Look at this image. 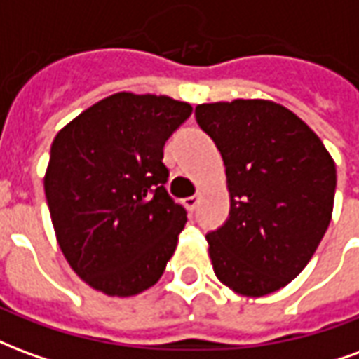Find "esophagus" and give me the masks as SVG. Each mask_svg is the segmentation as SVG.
Masks as SVG:
<instances>
[{"mask_svg":"<svg viewBox=\"0 0 359 359\" xmlns=\"http://www.w3.org/2000/svg\"><path fill=\"white\" fill-rule=\"evenodd\" d=\"M196 205H198V196H188V198H184V208L188 211H194Z\"/></svg>","mask_w":359,"mask_h":359,"instance_id":"obj_1","label":"esophagus"}]
</instances>
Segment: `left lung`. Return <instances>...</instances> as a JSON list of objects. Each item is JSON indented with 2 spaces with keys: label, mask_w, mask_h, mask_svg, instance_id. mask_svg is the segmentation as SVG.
<instances>
[{
  "label": "left lung",
  "mask_w": 359,
  "mask_h": 359,
  "mask_svg": "<svg viewBox=\"0 0 359 359\" xmlns=\"http://www.w3.org/2000/svg\"><path fill=\"white\" fill-rule=\"evenodd\" d=\"M223 156L231 213L205 236L217 278L259 298L298 277L331 223L337 167L298 115L271 100L200 103Z\"/></svg>",
  "instance_id": "1"
}]
</instances>
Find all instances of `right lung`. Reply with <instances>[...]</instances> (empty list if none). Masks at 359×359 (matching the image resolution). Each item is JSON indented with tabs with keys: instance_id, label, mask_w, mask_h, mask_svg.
<instances>
[{
	"instance_id": "right-lung-1",
	"label": "right lung",
	"mask_w": 359,
	"mask_h": 359,
	"mask_svg": "<svg viewBox=\"0 0 359 359\" xmlns=\"http://www.w3.org/2000/svg\"><path fill=\"white\" fill-rule=\"evenodd\" d=\"M192 113L169 95L118 92L53 138L43 177L59 248L95 290L128 298L161 278L187 211L165 182L167 138Z\"/></svg>"
}]
</instances>
